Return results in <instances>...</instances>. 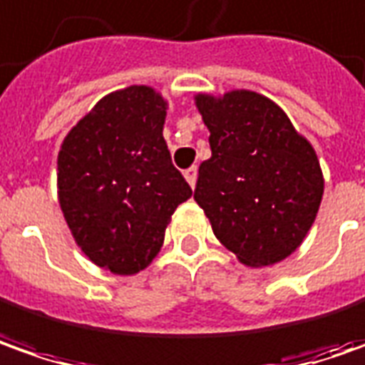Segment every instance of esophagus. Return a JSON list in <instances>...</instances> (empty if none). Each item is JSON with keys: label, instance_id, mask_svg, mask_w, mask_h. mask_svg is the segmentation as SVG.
<instances>
[{"label": "esophagus", "instance_id": "obj_1", "mask_svg": "<svg viewBox=\"0 0 365 365\" xmlns=\"http://www.w3.org/2000/svg\"><path fill=\"white\" fill-rule=\"evenodd\" d=\"M185 180H187V183L192 185V190L195 187V182H197V168H190V170H185Z\"/></svg>", "mask_w": 365, "mask_h": 365}]
</instances>
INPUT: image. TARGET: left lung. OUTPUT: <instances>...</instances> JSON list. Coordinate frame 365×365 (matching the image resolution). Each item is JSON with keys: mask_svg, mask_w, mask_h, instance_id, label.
Wrapping results in <instances>:
<instances>
[{"mask_svg": "<svg viewBox=\"0 0 365 365\" xmlns=\"http://www.w3.org/2000/svg\"><path fill=\"white\" fill-rule=\"evenodd\" d=\"M194 101L212 149L194 200L214 236L252 269L291 257L317 218L325 187L313 145L255 91L197 93Z\"/></svg>", "mask_w": 365, "mask_h": 365, "instance_id": "obj_1", "label": "left lung"}]
</instances>
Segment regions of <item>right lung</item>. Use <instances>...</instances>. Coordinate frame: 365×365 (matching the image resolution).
<instances>
[{"label": "right lung", "mask_w": 365, "mask_h": 365, "mask_svg": "<svg viewBox=\"0 0 365 365\" xmlns=\"http://www.w3.org/2000/svg\"><path fill=\"white\" fill-rule=\"evenodd\" d=\"M168 101L131 84L103 96L58 151V204L82 255L113 274L158 257L175 207L192 187L163 139Z\"/></svg>", "instance_id": "1"}]
</instances>
